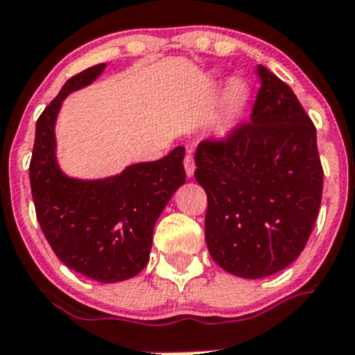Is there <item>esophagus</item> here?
<instances>
[{"instance_id":"esophagus-1","label":"esophagus","mask_w":355,"mask_h":355,"mask_svg":"<svg viewBox=\"0 0 355 355\" xmlns=\"http://www.w3.org/2000/svg\"><path fill=\"white\" fill-rule=\"evenodd\" d=\"M184 171H187V175L188 178H191V175L195 174V160H193V157H191V155H187V157H184Z\"/></svg>"}]
</instances>
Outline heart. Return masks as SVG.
Wrapping results in <instances>:
<instances>
[{
    "mask_svg": "<svg viewBox=\"0 0 355 355\" xmlns=\"http://www.w3.org/2000/svg\"><path fill=\"white\" fill-rule=\"evenodd\" d=\"M248 96H249V90H248V85L242 82H234V85H232V92H230V97H232V104H234V107H242L245 104V101H248Z\"/></svg>",
    "mask_w": 355,
    "mask_h": 355,
    "instance_id": "heart-1",
    "label": "heart"
}]
</instances>
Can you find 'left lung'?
I'll list each match as a JSON object with an SVG mask.
<instances>
[{
	"instance_id": "8db88e82",
	"label": "left lung",
	"mask_w": 355,
	"mask_h": 355,
	"mask_svg": "<svg viewBox=\"0 0 355 355\" xmlns=\"http://www.w3.org/2000/svg\"><path fill=\"white\" fill-rule=\"evenodd\" d=\"M251 120L195 153V180L207 193L205 242L226 272L261 279L305 249L322 198L315 127L288 83L256 67Z\"/></svg>"
}]
</instances>
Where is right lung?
I'll return each mask as SVG.
<instances>
[{
    "label": "right lung",
    "mask_w": 355,
    "mask_h": 355,
    "mask_svg": "<svg viewBox=\"0 0 355 355\" xmlns=\"http://www.w3.org/2000/svg\"><path fill=\"white\" fill-rule=\"evenodd\" d=\"M103 69L104 64H97L74 74L40 114L29 181L36 218L57 258L74 272L107 284L130 279L146 266L155 223L187 174L183 146L162 160L129 165L107 180H71L60 172L53 132L60 104Z\"/></svg>",
    "instance_id": "1"
}]
</instances>
